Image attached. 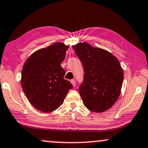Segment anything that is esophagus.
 Listing matches in <instances>:
<instances>
[{"label": "esophagus", "mask_w": 148, "mask_h": 148, "mask_svg": "<svg viewBox=\"0 0 148 148\" xmlns=\"http://www.w3.org/2000/svg\"><path fill=\"white\" fill-rule=\"evenodd\" d=\"M71 83H72V86H74V87H75L76 86V81L74 80H71Z\"/></svg>", "instance_id": "1"}]
</instances>
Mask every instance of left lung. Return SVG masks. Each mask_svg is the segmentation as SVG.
I'll list each match as a JSON object with an SVG mask.
<instances>
[{
  "label": "left lung",
  "instance_id": "obj_1",
  "mask_svg": "<svg viewBox=\"0 0 148 148\" xmlns=\"http://www.w3.org/2000/svg\"><path fill=\"white\" fill-rule=\"evenodd\" d=\"M72 47L84 71V81L78 88L84 106L97 113L107 111L121 92L124 72L119 61L109 51L87 42Z\"/></svg>",
  "mask_w": 148,
  "mask_h": 148
}]
</instances>
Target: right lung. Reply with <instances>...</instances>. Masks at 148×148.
<instances>
[{"label": "right lung", "mask_w": 148, "mask_h": 148, "mask_svg": "<svg viewBox=\"0 0 148 148\" xmlns=\"http://www.w3.org/2000/svg\"><path fill=\"white\" fill-rule=\"evenodd\" d=\"M69 46L62 42L40 49L25 60L21 71V85L32 105L50 113L64 103L72 84L64 79L61 63Z\"/></svg>", "instance_id": "1"}]
</instances>
